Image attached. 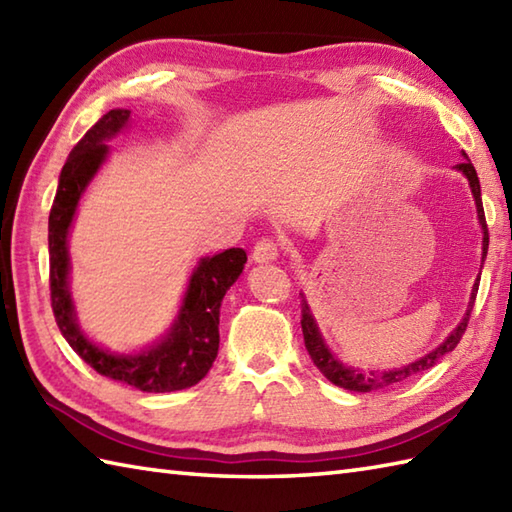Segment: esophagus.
Returning a JSON list of instances; mask_svg holds the SVG:
<instances>
[{"label":"esophagus","instance_id":"1","mask_svg":"<svg viewBox=\"0 0 512 512\" xmlns=\"http://www.w3.org/2000/svg\"><path fill=\"white\" fill-rule=\"evenodd\" d=\"M253 262L255 264H268V262H275V259L279 257V244L275 242V239L270 237H264L259 239V242L255 244L253 248Z\"/></svg>","mask_w":512,"mask_h":512}]
</instances>
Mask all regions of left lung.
I'll list each match as a JSON object with an SVG mask.
<instances>
[{
  "mask_svg": "<svg viewBox=\"0 0 512 512\" xmlns=\"http://www.w3.org/2000/svg\"><path fill=\"white\" fill-rule=\"evenodd\" d=\"M455 169L462 171L466 180L471 184V191H473V198H475V206H477V217H480V224H482V231H484V242H482V262L486 257V250H488V226H486V217H484V206H482V191H480V180H477V173L475 167L471 165V160L466 158L462 160L460 165H455ZM477 288H480V279L475 281L473 292H471V301H469V310H466L464 319L460 321L458 328H455L449 336L447 341H444L436 350L424 354L420 361L416 363H409L405 367H398V369H391V372H383V374H376V372H369V374H361L358 369H347L343 367L336 358L330 354L328 347H325L317 323H314L310 308H308V301L303 299L301 295V330H303V341H306V350L310 354V358L321 369V374L330 380V383L339 385L343 389H350V391H374V389H383L389 385H396L400 380H405L413 374L424 372V369H429L436 365L444 354H449L455 350V345L460 343L462 334L466 330V325H469L471 319V310L475 306V297H477Z\"/></svg>",
  "mask_w": 512,
  "mask_h": 512,
  "instance_id": "8db88e82",
  "label": "left lung"
}]
</instances>
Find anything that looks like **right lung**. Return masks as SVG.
<instances>
[{"label":"right lung","instance_id":"1","mask_svg":"<svg viewBox=\"0 0 512 512\" xmlns=\"http://www.w3.org/2000/svg\"><path fill=\"white\" fill-rule=\"evenodd\" d=\"M129 121V110H112L85 134L65 160L59 176L48 220L50 250V301L63 339L85 363L105 378L132 385L140 391H178L198 385L209 372L220 347V306L239 273L244 270L246 253L228 248L220 255L204 257L193 270L187 295L176 323L165 339L140 354H112L88 341L76 325L74 306L68 290V233L81 193L88 187L107 156L103 140L116 136Z\"/></svg>","mask_w":512,"mask_h":512}]
</instances>
